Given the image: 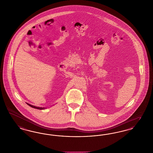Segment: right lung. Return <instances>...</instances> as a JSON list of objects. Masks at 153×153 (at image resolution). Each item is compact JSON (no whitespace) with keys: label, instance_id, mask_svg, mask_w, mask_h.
Instances as JSON below:
<instances>
[{"label":"right lung","instance_id":"obj_1","mask_svg":"<svg viewBox=\"0 0 153 153\" xmlns=\"http://www.w3.org/2000/svg\"><path fill=\"white\" fill-rule=\"evenodd\" d=\"M26 103L28 106H30L31 107H33V108H34L38 109V110H44V109L46 108V107H40L35 106L31 105H30V104H29V103Z\"/></svg>","mask_w":153,"mask_h":153}]
</instances>
